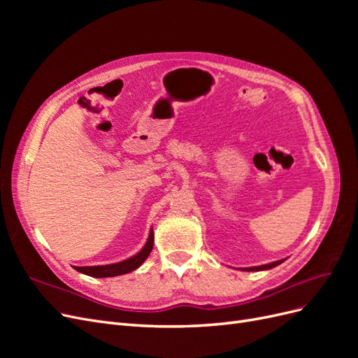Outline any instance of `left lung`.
I'll return each instance as SVG.
<instances>
[{
    "label": "left lung",
    "mask_w": 358,
    "mask_h": 358,
    "mask_svg": "<svg viewBox=\"0 0 358 358\" xmlns=\"http://www.w3.org/2000/svg\"><path fill=\"white\" fill-rule=\"evenodd\" d=\"M285 259H278V262L273 263H268V264H263V266H255V267H243L242 270L243 272H259V270H268V268H273L276 266H279L280 263H284Z\"/></svg>",
    "instance_id": "left-lung-1"
}]
</instances>
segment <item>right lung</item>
I'll return each instance as SVG.
<instances>
[{
	"instance_id": "add662e5",
	"label": "right lung",
	"mask_w": 358,
	"mask_h": 358,
	"mask_svg": "<svg viewBox=\"0 0 358 358\" xmlns=\"http://www.w3.org/2000/svg\"><path fill=\"white\" fill-rule=\"evenodd\" d=\"M152 248H154V230L150 229L145 246L140 249L136 255L124 259V262L106 264V266H82V267L73 266V267L78 270V272L92 278H113L119 275H125L142 266L145 263V259L149 257L150 251H152Z\"/></svg>"
}]
</instances>
